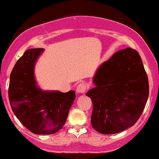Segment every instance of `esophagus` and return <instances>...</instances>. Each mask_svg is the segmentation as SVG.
Instances as JSON below:
<instances>
[{
	"label": "esophagus",
	"instance_id": "34e87169",
	"mask_svg": "<svg viewBox=\"0 0 159 159\" xmlns=\"http://www.w3.org/2000/svg\"><path fill=\"white\" fill-rule=\"evenodd\" d=\"M86 83L82 82L80 83L79 85H78L77 87H76V93H84L86 91Z\"/></svg>",
	"mask_w": 159,
	"mask_h": 159
}]
</instances>
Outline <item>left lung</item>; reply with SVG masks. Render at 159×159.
I'll use <instances>...</instances> for the list:
<instances>
[{
    "mask_svg": "<svg viewBox=\"0 0 159 159\" xmlns=\"http://www.w3.org/2000/svg\"><path fill=\"white\" fill-rule=\"evenodd\" d=\"M95 88L86 95L93 102L92 126L102 134H114L134 126L147 102L148 76L139 53L131 48L117 52L94 76Z\"/></svg>",
    "mask_w": 159,
    "mask_h": 159,
    "instance_id": "left-lung-1",
    "label": "left lung"
}]
</instances>
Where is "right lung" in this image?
Wrapping results in <instances>:
<instances>
[{
    "label": "right lung",
    "instance_id": "add662e5",
    "mask_svg": "<svg viewBox=\"0 0 159 159\" xmlns=\"http://www.w3.org/2000/svg\"><path fill=\"white\" fill-rule=\"evenodd\" d=\"M43 48L25 51L13 66L8 96L13 113L23 125L35 134H52L65 124L76 98L73 90L43 92L35 86L33 69Z\"/></svg>",
    "mask_w": 159,
    "mask_h": 159
}]
</instances>
